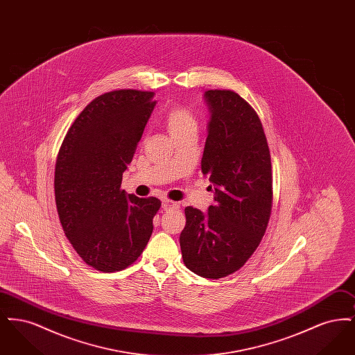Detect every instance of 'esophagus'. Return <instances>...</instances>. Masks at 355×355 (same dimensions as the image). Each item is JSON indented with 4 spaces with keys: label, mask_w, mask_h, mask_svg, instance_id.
I'll list each match as a JSON object with an SVG mask.
<instances>
[{
    "label": "esophagus",
    "mask_w": 355,
    "mask_h": 355,
    "mask_svg": "<svg viewBox=\"0 0 355 355\" xmlns=\"http://www.w3.org/2000/svg\"><path fill=\"white\" fill-rule=\"evenodd\" d=\"M162 207H164V210L170 211V210L180 209V205H178V202H174V201H170V200H164L162 201Z\"/></svg>",
    "instance_id": "1"
}]
</instances>
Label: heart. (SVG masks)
<instances>
[{"mask_svg":"<svg viewBox=\"0 0 355 355\" xmlns=\"http://www.w3.org/2000/svg\"><path fill=\"white\" fill-rule=\"evenodd\" d=\"M164 123L173 137L198 130V121L196 116L181 105H174L165 112Z\"/></svg>","mask_w":355,"mask_h":355,"instance_id":"heart-1","label":"heart"}]
</instances>
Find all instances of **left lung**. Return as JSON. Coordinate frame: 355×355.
<instances>
[{
	"label": "left lung",
	"mask_w": 355,
	"mask_h": 355,
	"mask_svg": "<svg viewBox=\"0 0 355 355\" xmlns=\"http://www.w3.org/2000/svg\"><path fill=\"white\" fill-rule=\"evenodd\" d=\"M205 100L211 117L201 169L213 184L216 202L206 213L186 207L180 245L189 270L218 279L239 270L265 234L272 173L268 139L253 107L232 90H207Z\"/></svg>",
	"instance_id": "obj_1"
}]
</instances>
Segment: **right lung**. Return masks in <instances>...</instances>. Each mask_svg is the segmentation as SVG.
Listing matches in <instances>:
<instances>
[{
    "label": "right lung",
    "instance_id": "1",
    "mask_svg": "<svg viewBox=\"0 0 355 355\" xmlns=\"http://www.w3.org/2000/svg\"><path fill=\"white\" fill-rule=\"evenodd\" d=\"M153 92L121 89L90 102L74 119L57 155L54 193L60 222L85 263L123 270L144 252L161 207L121 189L157 102Z\"/></svg>",
    "mask_w": 355,
    "mask_h": 355
}]
</instances>
